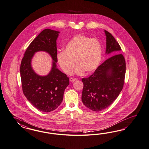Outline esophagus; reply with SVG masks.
<instances>
[{
    "label": "esophagus",
    "instance_id": "esophagus-1",
    "mask_svg": "<svg viewBox=\"0 0 149 149\" xmlns=\"http://www.w3.org/2000/svg\"><path fill=\"white\" fill-rule=\"evenodd\" d=\"M76 80H77V79H76V78H73V77H70V81L71 82H74Z\"/></svg>",
    "mask_w": 149,
    "mask_h": 149
}]
</instances>
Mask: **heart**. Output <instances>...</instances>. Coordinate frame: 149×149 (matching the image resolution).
I'll use <instances>...</instances> for the list:
<instances>
[{
	"label": "heart",
	"mask_w": 149,
	"mask_h": 149,
	"mask_svg": "<svg viewBox=\"0 0 149 149\" xmlns=\"http://www.w3.org/2000/svg\"><path fill=\"white\" fill-rule=\"evenodd\" d=\"M102 57L100 41L84 34L73 37L64 46V51L57 54L58 63L67 74L72 73L75 63L77 74L93 72L99 67Z\"/></svg>",
	"instance_id": "1"
}]
</instances>
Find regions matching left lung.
Segmentation results:
<instances>
[{"mask_svg":"<svg viewBox=\"0 0 149 149\" xmlns=\"http://www.w3.org/2000/svg\"><path fill=\"white\" fill-rule=\"evenodd\" d=\"M106 52L113 55L100 64L91 76L82 78V101L88 109L99 112L117 99L124 86L126 62L120 46L111 33L105 30Z\"/></svg>","mask_w":149,"mask_h":149,"instance_id":"1","label":"left lung"}]
</instances>
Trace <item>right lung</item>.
I'll return each mask as SVG.
<instances>
[{
  "instance_id": "right-lung-1",
  "label": "right lung",
  "mask_w": 149,
  "mask_h": 149,
  "mask_svg": "<svg viewBox=\"0 0 149 149\" xmlns=\"http://www.w3.org/2000/svg\"><path fill=\"white\" fill-rule=\"evenodd\" d=\"M58 31L46 29L32 40L24 53L20 64L22 87L24 95L35 108L43 112L56 109L63 98L64 90L69 84L67 75L56 68V40ZM38 51L49 52L54 61L47 76L40 77L33 72L31 60Z\"/></svg>"
}]
</instances>
